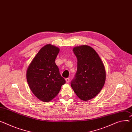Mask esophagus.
Here are the masks:
<instances>
[{
  "label": "esophagus",
  "mask_w": 132,
  "mask_h": 132,
  "mask_svg": "<svg viewBox=\"0 0 132 132\" xmlns=\"http://www.w3.org/2000/svg\"><path fill=\"white\" fill-rule=\"evenodd\" d=\"M65 81L67 83H69L70 82V79L69 78H67L65 79Z\"/></svg>",
  "instance_id": "esophagus-1"
}]
</instances>
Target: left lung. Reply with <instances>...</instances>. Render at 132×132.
Returning a JSON list of instances; mask_svg holds the SVG:
<instances>
[{
	"mask_svg": "<svg viewBox=\"0 0 132 132\" xmlns=\"http://www.w3.org/2000/svg\"><path fill=\"white\" fill-rule=\"evenodd\" d=\"M73 51L78 60L77 71L71 85L77 96L82 100L95 98L102 89L106 80L104 64L96 51L82 45Z\"/></svg>",
	"mask_w": 132,
	"mask_h": 132,
	"instance_id": "8db88e82",
	"label": "left lung"
}]
</instances>
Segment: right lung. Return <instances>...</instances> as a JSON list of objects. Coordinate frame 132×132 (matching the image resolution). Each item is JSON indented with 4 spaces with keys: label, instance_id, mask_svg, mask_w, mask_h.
I'll return each instance as SVG.
<instances>
[{
    "label": "right lung",
    "instance_id": "obj_1",
    "mask_svg": "<svg viewBox=\"0 0 132 132\" xmlns=\"http://www.w3.org/2000/svg\"><path fill=\"white\" fill-rule=\"evenodd\" d=\"M59 51V48L50 44L44 46L27 69L26 79L30 89L44 102L54 98L65 83L55 62Z\"/></svg>",
    "mask_w": 132,
    "mask_h": 132
}]
</instances>
